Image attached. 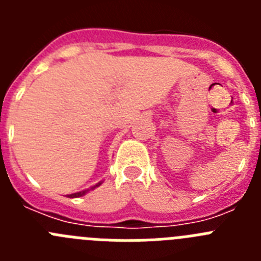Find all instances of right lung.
I'll use <instances>...</instances> for the list:
<instances>
[{
    "label": "right lung",
    "instance_id": "add662e5",
    "mask_svg": "<svg viewBox=\"0 0 261 261\" xmlns=\"http://www.w3.org/2000/svg\"><path fill=\"white\" fill-rule=\"evenodd\" d=\"M99 184H100V183H99ZM99 184H96V186H95V187H98V186H99ZM95 187H93V188H95ZM93 188H91V190H93ZM87 191H89V190H87ZM87 191H82V192H77V193H73V195H69V196H68V197H80V196L85 195V193H86V192H87Z\"/></svg>",
    "mask_w": 261,
    "mask_h": 261
}]
</instances>
